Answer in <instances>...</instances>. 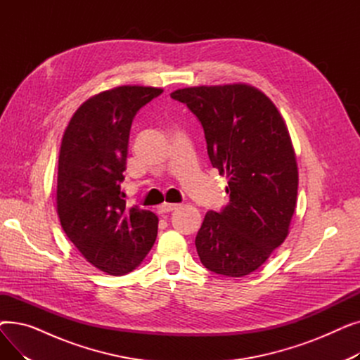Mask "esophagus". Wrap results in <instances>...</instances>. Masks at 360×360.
<instances>
[{"label": "esophagus", "mask_w": 360, "mask_h": 360, "mask_svg": "<svg viewBox=\"0 0 360 360\" xmlns=\"http://www.w3.org/2000/svg\"><path fill=\"white\" fill-rule=\"evenodd\" d=\"M178 209V204H170V202H163V204H160L159 207H158V212L160 213V214H167V213H170V212H174V210H176Z\"/></svg>", "instance_id": "esophagus-1"}]
</instances>
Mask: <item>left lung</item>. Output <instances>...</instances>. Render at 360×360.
Wrapping results in <instances>:
<instances>
[{
	"mask_svg": "<svg viewBox=\"0 0 360 360\" xmlns=\"http://www.w3.org/2000/svg\"><path fill=\"white\" fill-rule=\"evenodd\" d=\"M170 98L202 125L213 167L228 176L229 204L207 212L195 238L205 269L228 277L258 270L285 242L296 209L297 163L276 105L243 83L178 89Z\"/></svg>",
	"mask_w": 360,
	"mask_h": 360,
	"instance_id": "obj_1",
	"label": "left lung"
}]
</instances>
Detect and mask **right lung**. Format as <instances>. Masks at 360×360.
Returning a JSON list of instances; mask_svg holds the SVG:
<instances>
[{"label":"right lung","instance_id":"obj_1","mask_svg":"<svg viewBox=\"0 0 360 360\" xmlns=\"http://www.w3.org/2000/svg\"><path fill=\"white\" fill-rule=\"evenodd\" d=\"M162 91L120 86L94 94L74 112L63 136L56 213L74 247L110 276L139 267L158 236V216L127 207L121 182L132 120Z\"/></svg>","mask_w":360,"mask_h":360}]
</instances>
